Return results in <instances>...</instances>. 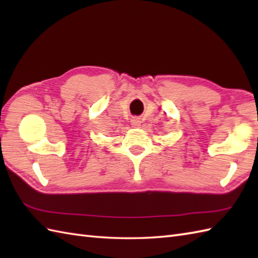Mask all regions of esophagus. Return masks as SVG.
<instances>
[{"instance_id":"1","label":"esophagus","mask_w":258,"mask_h":258,"mask_svg":"<svg viewBox=\"0 0 258 258\" xmlns=\"http://www.w3.org/2000/svg\"><path fill=\"white\" fill-rule=\"evenodd\" d=\"M132 125L135 126V127H139V126L141 125V119L139 117H134L132 119Z\"/></svg>"}]
</instances>
